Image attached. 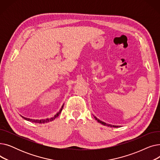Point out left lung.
Here are the masks:
<instances>
[{
  "label": "left lung",
  "instance_id": "1",
  "mask_svg": "<svg viewBox=\"0 0 160 160\" xmlns=\"http://www.w3.org/2000/svg\"><path fill=\"white\" fill-rule=\"evenodd\" d=\"M95 119L98 122H100V123H101L102 124H103V125H104V126H108V127H114V128H117V127H119L118 126H115V125H111V124H106V123H105V122H102V121H100L99 119H98L97 117H95Z\"/></svg>",
  "mask_w": 160,
  "mask_h": 160
}]
</instances>
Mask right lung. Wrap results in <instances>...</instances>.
<instances>
[{
  "instance_id": "add662e5",
  "label": "right lung",
  "mask_w": 160,
  "mask_h": 160,
  "mask_svg": "<svg viewBox=\"0 0 160 160\" xmlns=\"http://www.w3.org/2000/svg\"><path fill=\"white\" fill-rule=\"evenodd\" d=\"M63 108V105L62 106V108L60 109V112H58V113L54 115V117H51V118H50V119H41V120H38V119H31L26 118V117H22V118H24L25 120L28 121H30V122H36V123H39V124L45 123V122H50V121H53L54 119H55L57 117H58V115H60V113L62 112Z\"/></svg>"
}]
</instances>
